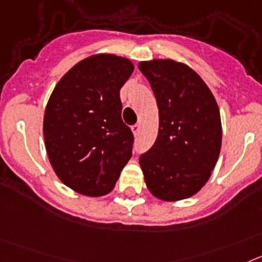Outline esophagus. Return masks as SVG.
Returning <instances> with one entry per match:
<instances>
[{"label": "esophagus", "instance_id": "34e87169", "mask_svg": "<svg viewBox=\"0 0 262 262\" xmlns=\"http://www.w3.org/2000/svg\"><path fill=\"white\" fill-rule=\"evenodd\" d=\"M140 130H141V125L140 124H136V125H133V126H132V132H133L134 136H137V134L140 133Z\"/></svg>", "mask_w": 262, "mask_h": 262}]
</instances>
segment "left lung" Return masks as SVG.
Returning <instances> with one entry per match:
<instances>
[{"instance_id":"8db88e82","label":"left lung","mask_w":262,"mask_h":262,"mask_svg":"<svg viewBox=\"0 0 262 262\" xmlns=\"http://www.w3.org/2000/svg\"><path fill=\"white\" fill-rule=\"evenodd\" d=\"M138 68L159 111L156 142L140 157L145 183L158 199H187L206 185L219 158V106L202 77L183 63L153 59Z\"/></svg>"}]
</instances>
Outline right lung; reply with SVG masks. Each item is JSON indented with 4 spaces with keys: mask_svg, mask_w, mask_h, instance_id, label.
<instances>
[{
    "mask_svg": "<svg viewBox=\"0 0 262 262\" xmlns=\"http://www.w3.org/2000/svg\"><path fill=\"white\" fill-rule=\"evenodd\" d=\"M133 70L129 59L97 54L52 91L43 118L46 151L58 178L76 192H111L130 159L134 138L122 122L120 90Z\"/></svg>",
    "mask_w": 262,
    "mask_h": 262,
    "instance_id": "1",
    "label": "right lung"
}]
</instances>
